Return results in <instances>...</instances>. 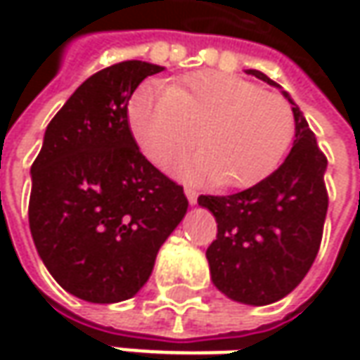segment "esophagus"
<instances>
[{
    "label": "esophagus",
    "instance_id": "esophagus-1",
    "mask_svg": "<svg viewBox=\"0 0 360 360\" xmlns=\"http://www.w3.org/2000/svg\"><path fill=\"white\" fill-rule=\"evenodd\" d=\"M184 192H186V198L190 204H196V202H198V192H196L194 188H186Z\"/></svg>",
    "mask_w": 360,
    "mask_h": 360
}]
</instances>
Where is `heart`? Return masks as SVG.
Wrapping results in <instances>:
<instances>
[{
	"label": "heart",
	"instance_id": "heart-1",
	"mask_svg": "<svg viewBox=\"0 0 360 360\" xmlns=\"http://www.w3.org/2000/svg\"><path fill=\"white\" fill-rule=\"evenodd\" d=\"M128 126L154 166L184 156L198 142L202 156L182 164L180 174L244 188L278 168L295 138V112L281 94L200 72L168 88H138L128 102Z\"/></svg>",
	"mask_w": 360,
	"mask_h": 360
}]
</instances>
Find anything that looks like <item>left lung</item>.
Returning a JSON list of instances; mask_svg holds the SVG:
<instances>
[{"mask_svg":"<svg viewBox=\"0 0 360 360\" xmlns=\"http://www.w3.org/2000/svg\"><path fill=\"white\" fill-rule=\"evenodd\" d=\"M246 74L278 88L258 70ZM288 102L297 134L283 164L252 188L198 198L218 226L206 250L212 283L232 300L255 307L281 300L307 276L321 248L328 208L326 156L298 105Z\"/></svg>","mask_w":360,"mask_h":360,"instance_id":"left-lung-1","label":"left lung"}]
</instances>
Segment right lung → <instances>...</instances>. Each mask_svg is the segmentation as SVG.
<instances>
[{
    "label": "right lung",
    "instance_id": "obj_1",
    "mask_svg": "<svg viewBox=\"0 0 360 360\" xmlns=\"http://www.w3.org/2000/svg\"><path fill=\"white\" fill-rule=\"evenodd\" d=\"M162 70L128 60L88 77L51 118L32 164L37 255L88 302L134 297L188 210L184 188L146 160L128 126L131 94Z\"/></svg>",
    "mask_w": 360,
    "mask_h": 360
}]
</instances>
